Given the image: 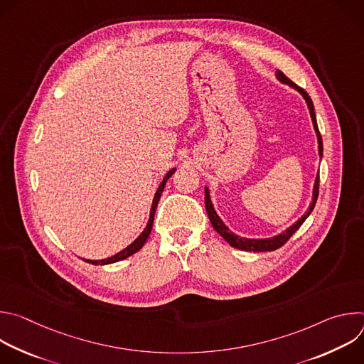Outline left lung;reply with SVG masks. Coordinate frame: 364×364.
<instances>
[{
    "instance_id": "obj_1",
    "label": "left lung",
    "mask_w": 364,
    "mask_h": 364,
    "mask_svg": "<svg viewBox=\"0 0 364 364\" xmlns=\"http://www.w3.org/2000/svg\"><path fill=\"white\" fill-rule=\"evenodd\" d=\"M277 77L282 82V83H287L289 86H292L294 89H296L302 96L304 99L306 100V105H308V109H309V114H311V119H313V124H314V129L317 132V136H318V151H320V155L323 157V139H321V134L318 131V125H317V118H316V112H314V105H313V100H311L309 95L302 89L299 87L298 85H295L291 79H288L281 70L277 72ZM318 188H320V173L316 178V184H314V196H313V203H311L309 209L306 210V213L295 223L292 225L289 229H287L284 233L275 236V237H271V239H246V237H240V236H236L235 233L229 232V229L226 228V225L220 220V218L218 216V213L215 212L213 205H212V201H210V194H209V188H204V205H205V212H207V216H209L210 222H212V226L213 229L232 246V247H236V249H240V250H246V252H271V250H277L279 249L281 246H284L288 239L301 228V225L305 222V219L311 215V212H313L314 205L317 203V197H318Z\"/></svg>"
}]
</instances>
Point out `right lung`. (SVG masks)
<instances>
[{
    "instance_id": "1",
    "label": "right lung",
    "mask_w": 364,
    "mask_h": 364,
    "mask_svg": "<svg viewBox=\"0 0 364 364\" xmlns=\"http://www.w3.org/2000/svg\"><path fill=\"white\" fill-rule=\"evenodd\" d=\"M174 168L173 170H170L168 173H167V176L164 177V180L161 181V184H160V187H159V190H157V193H155V196H154V201H152V207H151V215H149V220H148V225H146V228L144 229V232L128 246V247H125L124 250H121L119 253H117V255H114V256H111V257H108V259H102V261H87L86 262H89V264H93V265H108V264H114V262H118V261H122V259H125V257H128V256H131V255H134L135 252H138L142 246H144V243L146 242V239H148V236H149V233H151V229H152V223H154V215H155V209H157V204H159V201H160V197H161V194H163V190H164V186H166V183H167V180L174 174Z\"/></svg>"
}]
</instances>
